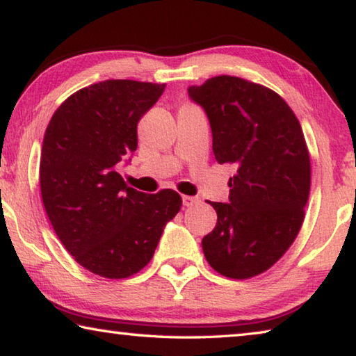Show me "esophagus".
Segmentation results:
<instances>
[{
	"instance_id": "esophagus-1",
	"label": "esophagus",
	"mask_w": 356,
	"mask_h": 356,
	"mask_svg": "<svg viewBox=\"0 0 356 356\" xmlns=\"http://www.w3.org/2000/svg\"><path fill=\"white\" fill-rule=\"evenodd\" d=\"M182 202L185 207H191L195 206V204L200 202V197H195V196H182Z\"/></svg>"
}]
</instances>
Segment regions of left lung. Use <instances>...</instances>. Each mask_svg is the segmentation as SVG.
Returning a JSON list of instances; mask_svg holds the SVG:
<instances>
[{"mask_svg":"<svg viewBox=\"0 0 356 356\" xmlns=\"http://www.w3.org/2000/svg\"><path fill=\"white\" fill-rule=\"evenodd\" d=\"M188 94L207 113L215 160L237 168L229 202L209 201L218 220L202 238L204 256L222 276L252 278L284 256L303 225L311 188L303 130L281 95L243 78H209Z\"/></svg>","mask_w":356,"mask_h":356,"instance_id":"obj_1","label":"left lung"}]
</instances>
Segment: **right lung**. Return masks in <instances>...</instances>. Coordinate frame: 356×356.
Here are the masks:
<instances>
[{
    "label": "right lung",
    "mask_w": 356,
    "mask_h": 356,
    "mask_svg": "<svg viewBox=\"0 0 356 356\" xmlns=\"http://www.w3.org/2000/svg\"><path fill=\"white\" fill-rule=\"evenodd\" d=\"M166 84L105 80L65 99L42 144V201L75 261L108 280H124L152 259L163 227L182 207L174 190L131 188L119 165L138 146L136 125Z\"/></svg>",
    "instance_id": "obj_1"
}]
</instances>
